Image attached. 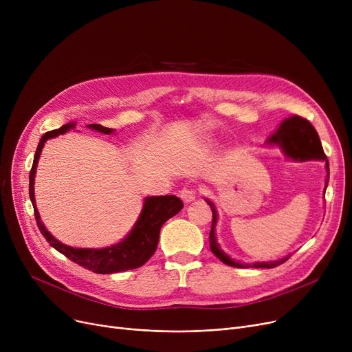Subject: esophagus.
<instances>
[{
  "label": "esophagus",
  "instance_id": "obj_1",
  "mask_svg": "<svg viewBox=\"0 0 352 352\" xmlns=\"http://www.w3.org/2000/svg\"><path fill=\"white\" fill-rule=\"evenodd\" d=\"M179 197L184 202H191L195 199L197 197V190L194 187H184L181 191H179Z\"/></svg>",
  "mask_w": 352,
  "mask_h": 352
}]
</instances>
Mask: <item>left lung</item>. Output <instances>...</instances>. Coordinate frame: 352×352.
<instances>
[{"instance_id":"1","label":"left lung","mask_w":352,"mask_h":352,"mask_svg":"<svg viewBox=\"0 0 352 352\" xmlns=\"http://www.w3.org/2000/svg\"><path fill=\"white\" fill-rule=\"evenodd\" d=\"M268 144H276L280 145L284 153L294 158V160H324L327 164V182H325V188L328 186V178H329V165L327 155L322 150V145L320 141V137L316 131V128L311 125V122L300 116H291L285 118L278 128L268 137ZM208 202V206L212 210V223H211V232H210V247L211 251L215 254L217 258H219L221 261L230 267H236V268H245V267H254V268H275L281 264H284L288 256H284L283 260L278 261H272V263H255L252 265L248 264H239L235 263L234 260L223 252V250L219 248L217 239H215V224H217V211L212 206V202Z\"/></svg>"}]
</instances>
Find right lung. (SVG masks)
<instances>
[{
    "label": "right lung",
    "mask_w": 352,
    "mask_h": 352,
    "mask_svg": "<svg viewBox=\"0 0 352 352\" xmlns=\"http://www.w3.org/2000/svg\"><path fill=\"white\" fill-rule=\"evenodd\" d=\"M74 125L76 124L68 122L61 128L45 133L41 137L38 146H36L34 162L30 171V198L34 207L36 226H38V230L45 236V239L51 247H54L55 250L64 254L68 260L81 265L85 270H89L97 274H113V272H121L126 270L138 268L150 260L153 254L155 252L162 224L166 219H170L171 217H174L182 210L184 204L178 197L175 195L146 197L142 212L137 221V224L134 226L133 231L124 238V241L102 250L72 248V247L64 245L58 241V239H55L41 223L40 214L35 208V198H34V177H35L36 164H38V158L41 155L45 141L57 137L60 134H65ZM88 128H92L96 129V131H100L104 134H111L114 131V129L102 126L101 124H89Z\"/></svg>",
    "instance_id": "1"
}]
</instances>
